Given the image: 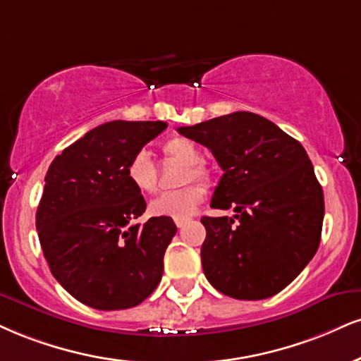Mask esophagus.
<instances>
[{"label":"esophagus","mask_w":361,"mask_h":361,"mask_svg":"<svg viewBox=\"0 0 361 361\" xmlns=\"http://www.w3.org/2000/svg\"><path fill=\"white\" fill-rule=\"evenodd\" d=\"M188 222H190L188 219H185V220H175V224H176V227H178V228H183L185 225L188 224Z\"/></svg>","instance_id":"1"}]
</instances>
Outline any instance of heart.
<instances>
[{"label": "heart", "instance_id": "1", "mask_svg": "<svg viewBox=\"0 0 361 361\" xmlns=\"http://www.w3.org/2000/svg\"><path fill=\"white\" fill-rule=\"evenodd\" d=\"M163 151L168 158L185 163V168L181 169L180 175V185L190 183L193 180L200 181V183H208L210 181V171L202 163V151H200V147L195 145L192 139L181 136L168 139L164 142ZM126 178H128L133 188H136L139 193H154L156 188H158L156 168L146 151H137L129 159L128 166H126ZM203 198H205L203 186H183L180 190H173V192L159 195L158 198L153 200L149 203V214L153 216L173 220L190 219L197 212Z\"/></svg>", "mask_w": 361, "mask_h": 361}]
</instances>
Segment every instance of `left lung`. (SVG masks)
Returning a JSON list of instances; mask_svg holds the SVG:
<instances>
[{
    "instance_id": "1",
    "label": "left lung",
    "mask_w": 361,
    "mask_h": 361,
    "mask_svg": "<svg viewBox=\"0 0 361 361\" xmlns=\"http://www.w3.org/2000/svg\"><path fill=\"white\" fill-rule=\"evenodd\" d=\"M178 133L200 142L224 169L203 216L202 267L225 296L257 301L290 284L314 257L324 216L323 188L301 142L266 117L238 111Z\"/></svg>"
}]
</instances>
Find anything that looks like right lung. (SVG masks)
<instances>
[{"label": "right lung", "mask_w": 361, "mask_h": 361, "mask_svg": "<svg viewBox=\"0 0 361 361\" xmlns=\"http://www.w3.org/2000/svg\"><path fill=\"white\" fill-rule=\"evenodd\" d=\"M163 121H111L51 161L37 210V232L51 274L82 305L116 311L141 305L158 288L173 219L133 220L146 202L126 178Z\"/></svg>", "instance_id": "add662e5"}]
</instances>
